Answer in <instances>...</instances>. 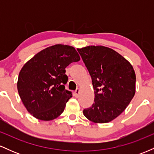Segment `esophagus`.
Wrapping results in <instances>:
<instances>
[{"label": "esophagus", "instance_id": "esophagus-1", "mask_svg": "<svg viewBox=\"0 0 154 154\" xmlns=\"http://www.w3.org/2000/svg\"><path fill=\"white\" fill-rule=\"evenodd\" d=\"M79 92H80V91H79V88H77V89L76 90L75 92V95L76 97H78V95L79 94Z\"/></svg>", "mask_w": 154, "mask_h": 154}]
</instances>
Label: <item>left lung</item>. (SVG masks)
<instances>
[{
  "label": "left lung",
  "instance_id": "obj_1",
  "mask_svg": "<svg viewBox=\"0 0 154 154\" xmlns=\"http://www.w3.org/2000/svg\"><path fill=\"white\" fill-rule=\"evenodd\" d=\"M91 76L94 103L83 110L86 118L95 123H107L120 115L135 93L133 67L115 51L101 46L77 48Z\"/></svg>",
  "mask_w": 154,
  "mask_h": 154
}]
</instances>
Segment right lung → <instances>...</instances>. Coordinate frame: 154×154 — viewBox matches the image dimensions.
<instances>
[{
  "instance_id": "1",
  "label": "right lung",
  "mask_w": 154,
  "mask_h": 154,
  "mask_svg": "<svg viewBox=\"0 0 154 154\" xmlns=\"http://www.w3.org/2000/svg\"><path fill=\"white\" fill-rule=\"evenodd\" d=\"M75 48L55 45L44 49L27 61L19 75L17 89L26 110L37 119L53 120L61 115L72 97L65 89V68L79 61Z\"/></svg>"
}]
</instances>
